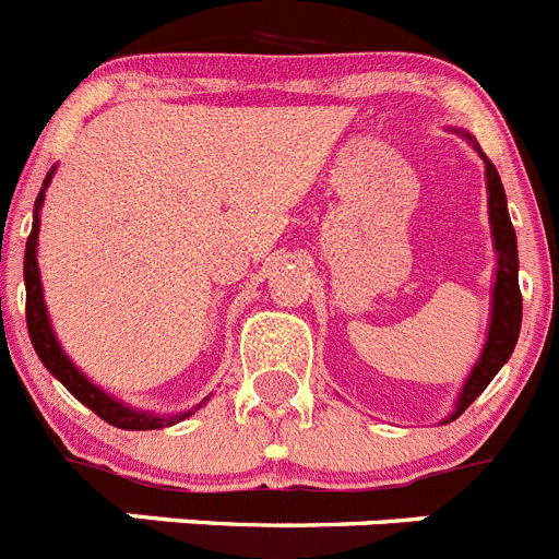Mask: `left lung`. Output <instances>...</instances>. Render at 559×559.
Returning a JSON list of instances; mask_svg holds the SVG:
<instances>
[{"label": "left lung", "instance_id": "1", "mask_svg": "<svg viewBox=\"0 0 559 559\" xmlns=\"http://www.w3.org/2000/svg\"><path fill=\"white\" fill-rule=\"evenodd\" d=\"M453 133H459L462 140H467V145L478 153L484 159V181H487V215H490V229H492V249H496V276H492V294H490V328H487V341H484V349L478 355V360L473 364L471 374L464 378L462 392H459L456 403H453V412L442 419L453 423L459 414H464V408L471 406L473 400L490 386V380L496 378L498 369L510 360L512 349L518 344V333H521V316H523V302H521V288H518V237L512 229L510 210H507V192H503L501 176H498L496 165H492L484 151L478 147L476 136L462 128H451Z\"/></svg>", "mask_w": 559, "mask_h": 559}]
</instances>
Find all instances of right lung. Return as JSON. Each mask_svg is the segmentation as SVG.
Masks as SVG:
<instances>
[{"mask_svg":"<svg viewBox=\"0 0 559 559\" xmlns=\"http://www.w3.org/2000/svg\"><path fill=\"white\" fill-rule=\"evenodd\" d=\"M56 176V167H49L47 179H44L41 192H38L36 206H33V229H29L27 237V249H24V288H27V330L29 341L36 347L38 358H41L44 367L49 369L52 378H58L67 386L69 394H75L83 406L92 408L100 419H106L108 426L122 428V431H156V428L176 426L181 419L192 417L204 406L212 394H206L199 406L187 408V412L176 414H156V412H142V408L126 406L122 400L111 397L108 392H103L97 383L86 378L81 369L75 367V360L63 353L61 341H58L56 330H52V322H49L47 302H44V288H41V271H38V226H41V206L44 195H47V187Z\"/></svg>","mask_w":559,"mask_h":559,"instance_id":"right-lung-1","label":"right lung"}]
</instances>
